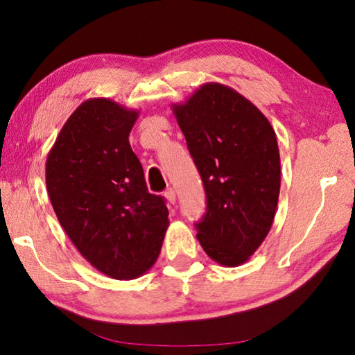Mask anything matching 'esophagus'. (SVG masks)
<instances>
[{
    "mask_svg": "<svg viewBox=\"0 0 355 355\" xmlns=\"http://www.w3.org/2000/svg\"><path fill=\"white\" fill-rule=\"evenodd\" d=\"M164 196H165V200L168 201V202H171V205H174V202H176V190L174 189H166L165 191H164Z\"/></svg>",
    "mask_w": 355,
    "mask_h": 355,
    "instance_id": "esophagus-1",
    "label": "esophagus"
}]
</instances>
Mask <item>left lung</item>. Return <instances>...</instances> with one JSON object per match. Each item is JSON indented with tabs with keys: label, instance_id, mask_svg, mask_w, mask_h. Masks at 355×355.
<instances>
[{
	"label": "left lung",
	"instance_id": "8db88e82",
	"mask_svg": "<svg viewBox=\"0 0 355 355\" xmlns=\"http://www.w3.org/2000/svg\"><path fill=\"white\" fill-rule=\"evenodd\" d=\"M171 108L206 190L196 239L218 264L247 263L269 234L278 205L275 130L248 98L214 81Z\"/></svg>",
	"mask_w": 355,
	"mask_h": 355
}]
</instances>
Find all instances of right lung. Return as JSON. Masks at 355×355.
<instances>
[{
    "label": "right lung",
    "instance_id": "1",
    "mask_svg": "<svg viewBox=\"0 0 355 355\" xmlns=\"http://www.w3.org/2000/svg\"><path fill=\"white\" fill-rule=\"evenodd\" d=\"M105 97L69 116L45 164V182L62 230L88 263L116 280L154 266L170 220L165 200L148 191L129 135L138 119Z\"/></svg>",
    "mask_w": 355,
    "mask_h": 355
}]
</instances>
